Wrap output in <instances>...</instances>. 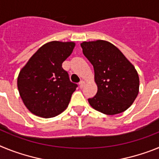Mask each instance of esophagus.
Segmentation results:
<instances>
[{
  "label": "esophagus",
  "mask_w": 159,
  "mask_h": 159,
  "mask_svg": "<svg viewBox=\"0 0 159 159\" xmlns=\"http://www.w3.org/2000/svg\"><path fill=\"white\" fill-rule=\"evenodd\" d=\"M79 84H80V88H84V85H85V82H84V80H81Z\"/></svg>",
  "instance_id": "1"
}]
</instances>
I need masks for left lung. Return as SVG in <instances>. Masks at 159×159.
Returning <instances> with one entry per match:
<instances>
[{
    "instance_id": "obj_1",
    "label": "left lung",
    "mask_w": 159,
    "mask_h": 159,
    "mask_svg": "<svg viewBox=\"0 0 159 159\" xmlns=\"http://www.w3.org/2000/svg\"><path fill=\"white\" fill-rule=\"evenodd\" d=\"M83 53L93 65L98 88L88 99L95 110L113 116L128 109L139 92V77L135 67L117 47L102 40L84 41Z\"/></svg>"
}]
</instances>
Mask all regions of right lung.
<instances>
[{
  "label": "right lung",
  "instance_id": "1",
  "mask_svg": "<svg viewBox=\"0 0 159 159\" xmlns=\"http://www.w3.org/2000/svg\"><path fill=\"white\" fill-rule=\"evenodd\" d=\"M75 42L51 41L32 55L17 78L24 104L35 116L52 118L69 104L77 84L69 80L62 64L75 48Z\"/></svg>",
  "mask_w": 159,
  "mask_h": 159
}]
</instances>
